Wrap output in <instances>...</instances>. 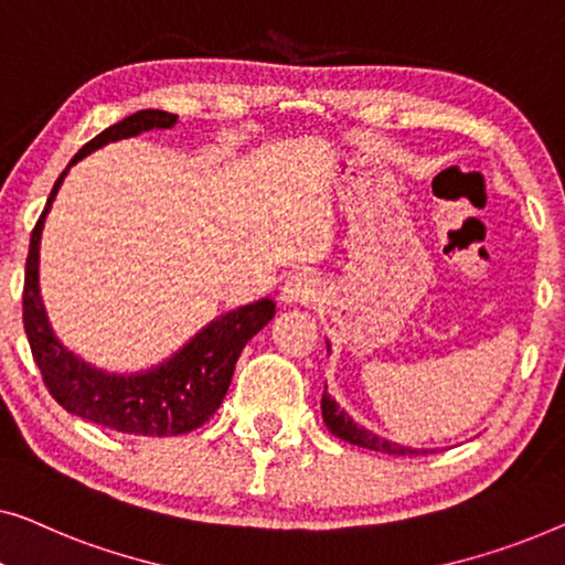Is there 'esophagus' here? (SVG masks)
Instances as JSON below:
<instances>
[{
    "instance_id": "obj_1",
    "label": "esophagus",
    "mask_w": 565,
    "mask_h": 565,
    "mask_svg": "<svg viewBox=\"0 0 565 565\" xmlns=\"http://www.w3.org/2000/svg\"><path fill=\"white\" fill-rule=\"evenodd\" d=\"M317 294H320V284H317L315 276L299 271L286 276L279 291V301L281 305H309V301L317 299Z\"/></svg>"
}]
</instances>
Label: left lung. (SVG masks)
I'll return each mask as SVG.
<instances>
[{
	"instance_id": "left-lung-1",
	"label": "left lung",
	"mask_w": 565,
	"mask_h": 565,
	"mask_svg": "<svg viewBox=\"0 0 565 565\" xmlns=\"http://www.w3.org/2000/svg\"><path fill=\"white\" fill-rule=\"evenodd\" d=\"M328 353H330V343H328ZM322 419L335 438L351 443V445H359V448L388 452V456H417V452H427V450L407 448V445L381 438V435L365 430L363 425L353 423V417L348 415L345 409H340V404L328 394V386H324V394H322Z\"/></svg>"
}]
</instances>
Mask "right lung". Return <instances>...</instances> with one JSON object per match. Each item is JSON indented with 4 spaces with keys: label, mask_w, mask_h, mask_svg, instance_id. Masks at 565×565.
Here are the masks:
<instances>
[{
    "label": "right lung",
    "mask_w": 565,
    "mask_h": 565,
    "mask_svg": "<svg viewBox=\"0 0 565 565\" xmlns=\"http://www.w3.org/2000/svg\"><path fill=\"white\" fill-rule=\"evenodd\" d=\"M177 120V115L163 109H140L122 122L107 127L71 158L66 171L53 184L41 220L30 235L25 294H22V322H25L30 351L53 399L71 415L89 419L94 425L127 435H148V438L192 433L220 409L245 343L276 315L274 299H258L214 317L189 343L158 365L135 373H113L78 359L55 335L41 294V237L47 212L71 166L107 142L135 138L148 130H169Z\"/></svg>",
    "instance_id": "add662e5"
}]
</instances>
